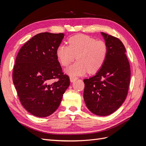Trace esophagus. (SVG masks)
Returning a JSON list of instances; mask_svg holds the SVG:
<instances>
[{
  "label": "esophagus",
  "instance_id": "1",
  "mask_svg": "<svg viewBox=\"0 0 146 146\" xmlns=\"http://www.w3.org/2000/svg\"><path fill=\"white\" fill-rule=\"evenodd\" d=\"M77 78V77H74V76H70V80L71 82H74L75 80H76V79Z\"/></svg>",
  "mask_w": 146,
  "mask_h": 146
}]
</instances>
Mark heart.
I'll use <instances>...</instances> for the list:
<instances>
[{
  "label": "heart",
  "mask_w": 146,
  "mask_h": 146,
  "mask_svg": "<svg viewBox=\"0 0 146 146\" xmlns=\"http://www.w3.org/2000/svg\"><path fill=\"white\" fill-rule=\"evenodd\" d=\"M108 47L103 40H96L87 35H77L68 39V46L61 44L56 50V55L60 64L68 66L74 60L77 61L66 69L70 76H78L98 72L107 58Z\"/></svg>",
  "instance_id": "heart-1"
}]
</instances>
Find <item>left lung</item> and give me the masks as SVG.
<instances>
[{
	"label": "left lung",
	"mask_w": 146,
	"mask_h": 146,
	"mask_svg": "<svg viewBox=\"0 0 146 146\" xmlns=\"http://www.w3.org/2000/svg\"><path fill=\"white\" fill-rule=\"evenodd\" d=\"M108 47L107 58L94 76L84 79L83 98L87 108L98 116H107L125 100L130 81V66L125 48L117 38L101 32Z\"/></svg>",
	"instance_id": "1"
}]
</instances>
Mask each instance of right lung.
<instances>
[{"label":"right lung","mask_w":146,"mask_h":146,"mask_svg":"<svg viewBox=\"0 0 146 146\" xmlns=\"http://www.w3.org/2000/svg\"><path fill=\"white\" fill-rule=\"evenodd\" d=\"M64 36L38 33L24 44L16 56L13 83L21 104L35 116L47 117L55 112L70 85L56 55Z\"/></svg>","instance_id":"add662e5"}]
</instances>
